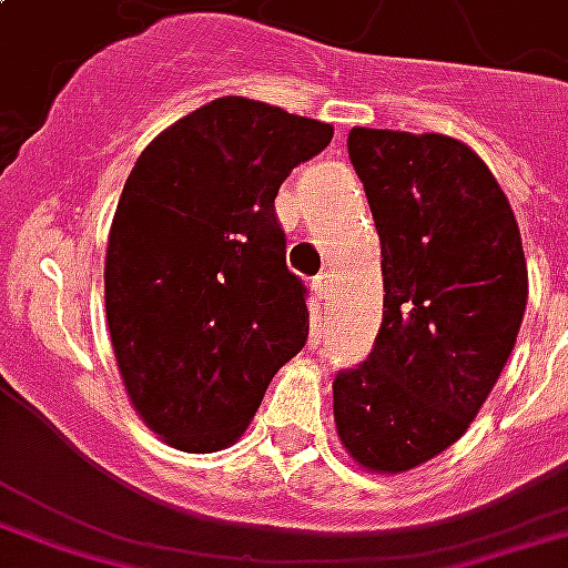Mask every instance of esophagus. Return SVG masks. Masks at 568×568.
Segmentation results:
<instances>
[{
	"label": "esophagus",
	"mask_w": 568,
	"mask_h": 568,
	"mask_svg": "<svg viewBox=\"0 0 568 568\" xmlns=\"http://www.w3.org/2000/svg\"><path fill=\"white\" fill-rule=\"evenodd\" d=\"M313 292L318 294V301H324V297L331 294V276H327V274L315 276V280H313Z\"/></svg>",
	"instance_id": "34e87169"
}]
</instances>
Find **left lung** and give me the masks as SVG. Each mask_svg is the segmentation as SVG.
Instances as JSON below:
<instances>
[{"mask_svg": "<svg viewBox=\"0 0 568 568\" xmlns=\"http://www.w3.org/2000/svg\"><path fill=\"white\" fill-rule=\"evenodd\" d=\"M348 158L381 237L375 348L333 381L342 447L405 474L453 447L515 348L527 262L509 199L470 145L444 133L354 128Z\"/></svg>", "mask_w": 568, "mask_h": 568, "instance_id": "left-lung-1", "label": "left lung"}]
</instances>
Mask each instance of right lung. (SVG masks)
Segmentation results:
<instances>
[{
  "label": "right lung",
  "instance_id": "obj_1",
  "mask_svg": "<svg viewBox=\"0 0 568 568\" xmlns=\"http://www.w3.org/2000/svg\"><path fill=\"white\" fill-rule=\"evenodd\" d=\"M331 124L250 98L199 106L140 154L103 265L121 384L142 423L184 453L235 444L310 333L274 199Z\"/></svg>",
  "mask_w": 568,
  "mask_h": 568
}]
</instances>
